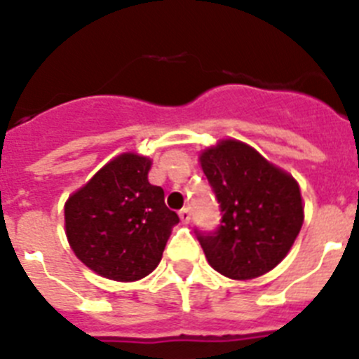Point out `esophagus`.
<instances>
[{"mask_svg": "<svg viewBox=\"0 0 359 359\" xmlns=\"http://www.w3.org/2000/svg\"><path fill=\"white\" fill-rule=\"evenodd\" d=\"M180 219H182L183 224L190 223V210H189V208H183V210L180 212Z\"/></svg>", "mask_w": 359, "mask_h": 359, "instance_id": "1", "label": "esophagus"}]
</instances>
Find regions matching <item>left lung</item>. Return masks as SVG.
<instances>
[{
    "label": "left lung",
    "instance_id": "obj_1",
    "mask_svg": "<svg viewBox=\"0 0 359 359\" xmlns=\"http://www.w3.org/2000/svg\"><path fill=\"white\" fill-rule=\"evenodd\" d=\"M199 165L223 212L215 233H198L208 264L233 280L271 271L286 259L304 224L297 180L233 138L203 149Z\"/></svg>",
    "mask_w": 359,
    "mask_h": 359
}]
</instances>
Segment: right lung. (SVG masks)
Segmentation results:
<instances>
[{"instance_id": "add662e5", "label": "right lung", "mask_w": 359, "mask_h": 359, "mask_svg": "<svg viewBox=\"0 0 359 359\" xmlns=\"http://www.w3.org/2000/svg\"><path fill=\"white\" fill-rule=\"evenodd\" d=\"M152 160L122 152L65 203L69 248L97 275L116 282L147 277L161 261L176 212L161 187L149 183Z\"/></svg>"}]
</instances>
